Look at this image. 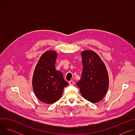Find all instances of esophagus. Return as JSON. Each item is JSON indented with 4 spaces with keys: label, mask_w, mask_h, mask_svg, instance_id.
I'll return each instance as SVG.
<instances>
[{
    "label": "esophagus",
    "mask_w": 135,
    "mask_h": 135,
    "mask_svg": "<svg viewBox=\"0 0 135 135\" xmlns=\"http://www.w3.org/2000/svg\"><path fill=\"white\" fill-rule=\"evenodd\" d=\"M74 84H75V83H74V81H69V85H74Z\"/></svg>",
    "instance_id": "34e87169"
}]
</instances>
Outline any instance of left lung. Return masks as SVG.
Listing matches in <instances>:
<instances>
[{"instance_id": "left-lung-1", "label": "left lung", "mask_w": 135, "mask_h": 135, "mask_svg": "<svg viewBox=\"0 0 135 135\" xmlns=\"http://www.w3.org/2000/svg\"><path fill=\"white\" fill-rule=\"evenodd\" d=\"M83 70L77 82L83 97L92 103L101 101L106 94L109 78L106 67L99 56L91 50L81 52Z\"/></svg>"}]
</instances>
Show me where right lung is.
Wrapping results in <instances>:
<instances>
[{
	"label": "right lung",
	"mask_w": 135,
	"mask_h": 135,
	"mask_svg": "<svg viewBox=\"0 0 135 135\" xmlns=\"http://www.w3.org/2000/svg\"><path fill=\"white\" fill-rule=\"evenodd\" d=\"M57 55L52 50L44 53L35 67L32 77V88L36 96L47 104L59 100L64 88L69 84L64 80L62 73L55 69Z\"/></svg>",
	"instance_id": "obj_1"
}]
</instances>
